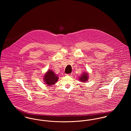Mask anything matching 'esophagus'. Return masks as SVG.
Listing matches in <instances>:
<instances>
[{"label": "esophagus", "instance_id": "obj_1", "mask_svg": "<svg viewBox=\"0 0 131 131\" xmlns=\"http://www.w3.org/2000/svg\"><path fill=\"white\" fill-rule=\"evenodd\" d=\"M66 75H72V74H66Z\"/></svg>", "mask_w": 131, "mask_h": 131}]
</instances>
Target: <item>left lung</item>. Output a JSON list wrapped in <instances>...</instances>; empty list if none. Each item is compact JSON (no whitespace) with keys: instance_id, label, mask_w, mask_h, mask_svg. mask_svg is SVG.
<instances>
[{"instance_id":"left-lung-1","label":"left lung","mask_w":131,"mask_h":131,"mask_svg":"<svg viewBox=\"0 0 131 131\" xmlns=\"http://www.w3.org/2000/svg\"><path fill=\"white\" fill-rule=\"evenodd\" d=\"M84 74L82 75L81 77H80V80L82 82H85L86 81H87L88 79V73H83Z\"/></svg>"}]
</instances>
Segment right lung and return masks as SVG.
I'll return each mask as SVG.
<instances>
[{
    "instance_id": "1",
    "label": "right lung",
    "mask_w": 131,
    "mask_h": 131,
    "mask_svg": "<svg viewBox=\"0 0 131 131\" xmlns=\"http://www.w3.org/2000/svg\"><path fill=\"white\" fill-rule=\"evenodd\" d=\"M58 80V77L51 70H48L44 76V80L48 86L54 84Z\"/></svg>"
}]
</instances>
